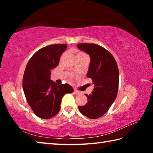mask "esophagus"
<instances>
[{
	"label": "esophagus",
	"instance_id": "1",
	"mask_svg": "<svg viewBox=\"0 0 153 153\" xmlns=\"http://www.w3.org/2000/svg\"><path fill=\"white\" fill-rule=\"evenodd\" d=\"M74 93L75 94H82L81 92L79 91V90H76V89L74 90Z\"/></svg>",
	"mask_w": 153,
	"mask_h": 153
}]
</instances>
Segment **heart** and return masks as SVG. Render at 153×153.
I'll use <instances>...</instances> for the list:
<instances>
[{"instance_id":"b5f03b06","label":"heart","mask_w":153,"mask_h":153,"mask_svg":"<svg viewBox=\"0 0 153 153\" xmlns=\"http://www.w3.org/2000/svg\"><path fill=\"white\" fill-rule=\"evenodd\" d=\"M79 54H80V53H79Z\"/></svg>"}]
</instances>
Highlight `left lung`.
<instances>
[{
  "mask_svg": "<svg viewBox=\"0 0 153 153\" xmlns=\"http://www.w3.org/2000/svg\"><path fill=\"white\" fill-rule=\"evenodd\" d=\"M79 50L86 52L90 56V63L87 77L92 79L94 85L89 95L85 94L88 102L78 108L83 115L90 119H98L109 109L117 95L119 69L113 55L95 44H77Z\"/></svg>",
  "mask_w": 153,
  "mask_h": 153,
  "instance_id": "8db88e82",
  "label": "left lung"
}]
</instances>
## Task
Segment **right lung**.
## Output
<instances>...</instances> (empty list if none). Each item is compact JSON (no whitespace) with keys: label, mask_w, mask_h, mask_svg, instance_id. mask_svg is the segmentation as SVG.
I'll return each instance as SVG.
<instances>
[{"label":"right lung","mask_w":153,"mask_h":153,"mask_svg":"<svg viewBox=\"0 0 153 153\" xmlns=\"http://www.w3.org/2000/svg\"><path fill=\"white\" fill-rule=\"evenodd\" d=\"M66 44L40 48L28 61L23 77V90L28 104L38 117L47 120L59 113L62 98L74 89L70 85H59L50 79L51 70L58 65Z\"/></svg>","instance_id":"add662e5"}]
</instances>
